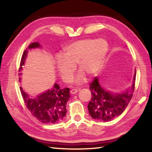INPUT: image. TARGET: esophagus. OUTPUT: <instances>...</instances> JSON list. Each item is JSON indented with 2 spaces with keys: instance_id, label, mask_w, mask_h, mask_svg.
Here are the masks:
<instances>
[{
  "instance_id": "esophagus-1",
  "label": "esophagus",
  "mask_w": 152,
  "mask_h": 152,
  "mask_svg": "<svg viewBox=\"0 0 152 152\" xmlns=\"http://www.w3.org/2000/svg\"><path fill=\"white\" fill-rule=\"evenodd\" d=\"M78 91L79 90L78 89H72L70 91V93H72V94H75V93H77L78 92Z\"/></svg>"
}]
</instances>
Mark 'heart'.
<instances>
[{
    "mask_svg": "<svg viewBox=\"0 0 152 152\" xmlns=\"http://www.w3.org/2000/svg\"><path fill=\"white\" fill-rule=\"evenodd\" d=\"M108 49L106 40L86 38L77 40L64 48L56 59V69L64 82L72 80L77 64L81 70L76 78L80 83L85 80L86 74L91 76L101 70Z\"/></svg>",
    "mask_w": 152,
    "mask_h": 152,
    "instance_id": "b5f03b06",
    "label": "heart"
}]
</instances>
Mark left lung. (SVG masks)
I'll return each mask as SVG.
<instances>
[{
  "instance_id": "obj_1",
  "label": "left lung",
  "mask_w": 152,
  "mask_h": 152,
  "mask_svg": "<svg viewBox=\"0 0 152 152\" xmlns=\"http://www.w3.org/2000/svg\"><path fill=\"white\" fill-rule=\"evenodd\" d=\"M136 72L131 88L122 93L113 94L106 91L100 85L98 78L95 77L90 83L91 101L88 104V110L91 118L99 121H109L120 115L133 96L134 91Z\"/></svg>"
}]
</instances>
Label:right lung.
<instances>
[{"instance_id": "add662e5", "label": "right lung", "mask_w": 152, "mask_h": 152, "mask_svg": "<svg viewBox=\"0 0 152 152\" xmlns=\"http://www.w3.org/2000/svg\"><path fill=\"white\" fill-rule=\"evenodd\" d=\"M38 42H33L28 46L22 55L20 66L19 69V76L22 75L21 72L23 68L28 50L40 48ZM21 78H19V80ZM20 91L25 105L34 117L38 121L45 124H55L63 120L66 114V103L70 98V89H61L59 86L55 83L51 89L38 95L37 97H31L27 94L21 87Z\"/></svg>"}]
</instances>
